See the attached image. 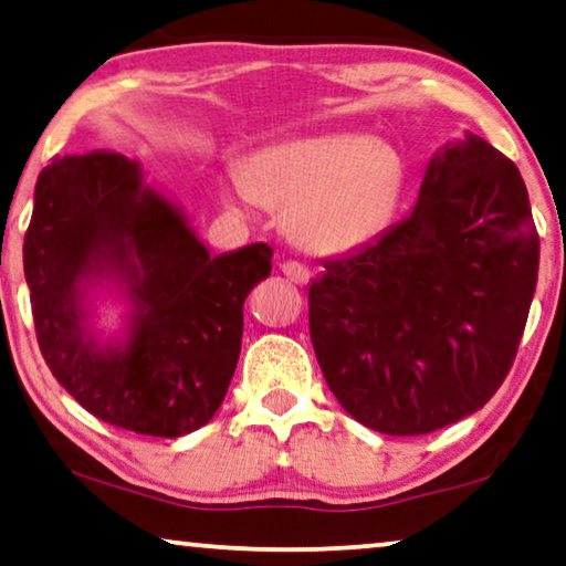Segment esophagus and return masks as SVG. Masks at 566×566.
Returning a JSON list of instances; mask_svg holds the SVG:
<instances>
[{
	"label": "esophagus",
	"instance_id": "obj_1",
	"mask_svg": "<svg viewBox=\"0 0 566 566\" xmlns=\"http://www.w3.org/2000/svg\"><path fill=\"white\" fill-rule=\"evenodd\" d=\"M282 272L286 280L294 284H305L310 280V269L305 264H300V261H284Z\"/></svg>",
	"mask_w": 566,
	"mask_h": 566
}]
</instances>
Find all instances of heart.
I'll use <instances>...</instances> for the list:
<instances>
[{
	"instance_id": "obj_1",
	"label": "heart",
	"mask_w": 566,
	"mask_h": 566,
	"mask_svg": "<svg viewBox=\"0 0 566 566\" xmlns=\"http://www.w3.org/2000/svg\"><path fill=\"white\" fill-rule=\"evenodd\" d=\"M401 182L391 147L360 134H325L261 149L235 175L243 202L284 210V229L315 254H345L381 231Z\"/></svg>"
}]
</instances>
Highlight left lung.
Returning <instances> with one entry per match:
<instances>
[{
	"label": "left lung",
	"instance_id": "8db88e82",
	"mask_svg": "<svg viewBox=\"0 0 566 566\" xmlns=\"http://www.w3.org/2000/svg\"><path fill=\"white\" fill-rule=\"evenodd\" d=\"M310 284V337L335 399L381 434L470 417L501 389L538 276L518 167L485 139L447 145L417 208Z\"/></svg>",
	"mask_w": 566,
	"mask_h": 566
}]
</instances>
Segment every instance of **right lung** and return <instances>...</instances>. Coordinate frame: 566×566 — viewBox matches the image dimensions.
<instances>
[{
  "label": "right lung",
  "instance_id": "1",
  "mask_svg": "<svg viewBox=\"0 0 566 566\" xmlns=\"http://www.w3.org/2000/svg\"><path fill=\"white\" fill-rule=\"evenodd\" d=\"M22 254L40 353L83 409L147 437L213 419L239 364L243 300L272 272L266 243L210 256L137 163L96 149L40 172ZM91 273L119 275L135 302L122 349L87 333Z\"/></svg>",
  "mask_w": 566,
  "mask_h": 566
}]
</instances>
